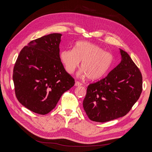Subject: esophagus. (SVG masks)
Segmentation results:
<instances>
[{"label":"esophagus","instance_id":"34e87169","mask_svg":"<svg viewBox=\"0 0 152 152\" xmlns=\"http://www.w3.org/2000/svg\"><path fill=\"white\" fill-rule=\"evenodd\" d=\"M75 85L76 86H82V83H80V82H78V81H76V82H75Z\"/></svg>","mask_w":152,"mask_h":152}]
</instances>
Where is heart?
<instances>
[{"instance_id":"b5f03b06","label":"heart","mask_w":152,"mask_h":152,"mask_svg":"<svg viewBox=\"0 0 152 152\" xmlns=\"http://www.w3.org/2000/svg\"><path fill=\"white\" fill-rule=\"evenodd\" d=\"M60 59L69 74H73L80 66L78 75L90 80H98L110 70L113 62V55L99 46L88 41L77 42L74 49H66L60 53Z\"/></svg>"}]
</instances>
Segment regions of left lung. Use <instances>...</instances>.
Masks as SVG:
<instances>
[{"mask_svg": "<svg viewBox=\"0 0 152 152\" xmlns=\"http://www.w3.org/2000/svg\"><path fill=\"white\" fill-rule=\"evenodd\" d=\"M121 62L102 80L90 84L83 106L88 118L105 122L124 116L139 99L142 77L130 56L120 49Z\"/></svg>", "mask_w": 152, "mask_h": 152, "instance_id": "left-lung-1", "label": "left lung"}]
</instances>
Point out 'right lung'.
Masks as SVG:
<instances>
[{"label": "right lung", "instance_id": "1", "mask_svg": "<svg viewBox=\"0 0 152 152\" xmlns=\"http://www.w3.org/2000/svg\"><path fill=\"white\" fill-rule=\"evenodd\" d=\"M62 34L52 33L28 43L20 51L13 80L18 102L29 110L45 115L56 107L74 79L60 59Z\"/></svg>", "mask_w": 152, "mask_h": 152}]
</instances>
